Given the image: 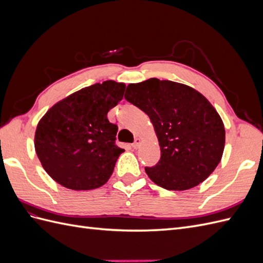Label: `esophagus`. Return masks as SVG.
Listing matches in <instances>:
<instances>
[{
  "instance_id": "esophagus-1",
  "label": "esophagus",
  "mask_w": 263,
  "mask_h": 263,
  "mask_svg": "<svg viewBox=\"0 0 263 263\" xmlns=\"http://www.w3.org/2000/svg\"><path fill=\"white\" fill-rule=\"evenodd\" d=\"M140 142H141L140 138H136V139H135L134 144L132 145V146H133V148H134V149H138V148H139V146H140Z\"/></svg>"
}]
</instances>
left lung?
Instances as JSON below:
<instances>
[{"instance_id": "1", "label": "left lung", "mask_w": 263, "mask_h": 263, "mask_svg": "<svg viewBox=\"0 0 263 263\" xmlns=\"http://www.w3.org/2000/svg\"><path fill=\"white\" fill-rule=\"evenodd\" d=\"M125 99L155 127L161 157L145 168L151 181L184 191L210 177L224 153L225 127L208 99L193 87L156 78L128 84Z\"/></svg>"}]
</instances>
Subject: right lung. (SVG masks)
<instances>
[{"label": "right lung", "instance_id": "obj_1", "mask_svg": "<svg viewBox=\"0 0 263 263\" xmlns=\"http://www.w3.org/2000/svg\"><path fill=\"white\" fill-rule=\"evenodd\" d=\"M126 85L105 81L74 92L39 121L35 150L46 172L62 186L93 190L108 181L124 149L107 113L122 101Z\"/></svg>", "mask_w": 263, "mask_h": 263}]
</instances>
